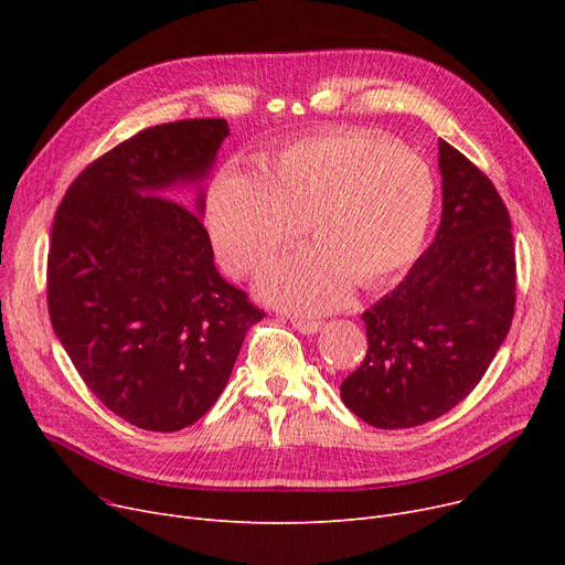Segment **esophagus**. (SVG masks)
<instances>
[{
    "mask_svg": "<svg viewBox=\"0 0 565 565\" xmlns=\"http://www.w3.org/2000/svg\"><path fill=\"white\" fill-rule=\"evenodd\" d=\"M292 322V328L298 330L300 334H316V332H320V328H322V322H318V320H305V318H292L290 320Z\"/></svg>",
    "mask_w": 565,
    "mask_h": 565,
    "instance_id": "34e87169",
    "label": "esophagus"
}]
</instances>
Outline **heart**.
I'll return each mask as SVG.
<instances>
[{
  "mask_svg": "<svg viewBox=\"0 0 565 565\" xmlns=\"http://www.w3.org/2000/svg\"><path fill=\"white\" fill-rule=\"evenodd\" d=\"M428 167L364 130H330L290 141L263 171L224 167L207 188L205 226L217 258L249 275L309 231L316 247L292 252L260 275L277 307L322 313L352 284L380 288L419 256L435 211Z\"/></svg>",
  "mask_w": 565,
  "mask_h": 565,
  "instance_id": "b5f03b06",
  "label": "heart"
}]
</instances>
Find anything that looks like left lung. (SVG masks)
<instances>
[{
	"mask_svg": "<svg viewBox=\"0 0 565 565\" xmlns=\"http://www.w3.org/2000/svg\"><path fill=\"white\" fill-rule=\"evenodd\" d=\"M441 220L433 245L362 320L369 350L341 398L375 428H414L486 375L515 311L511 217L490 178L439 139Z\"/></svg>",
	"mask_w": 565,
	"mask_h": 565,
	"instance_id": "8db88e82",
	"label": "left lung"
}]
</instances>
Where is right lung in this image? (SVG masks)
Listing matches in <instances>:
<instances>
[{
	"label": "right lung",
	"instance_id": "add662e5",
	"mask_svg": "<svg viewBox=\"0 0 565 565\" xmlns=\"http://www.w3.org/2000/svg\"><path fill=\"white\" fill-rule=\"evenodd\" d=\"M226 137L224 118L146 128L88 164L54 215V334L94 396L143 430L199 422L265 316L217 273L203 190L194 211L162 196L199 185Z\"/></svg>",
	"mask_w": 565,
	"mask_h": 565
}]
</instances>
